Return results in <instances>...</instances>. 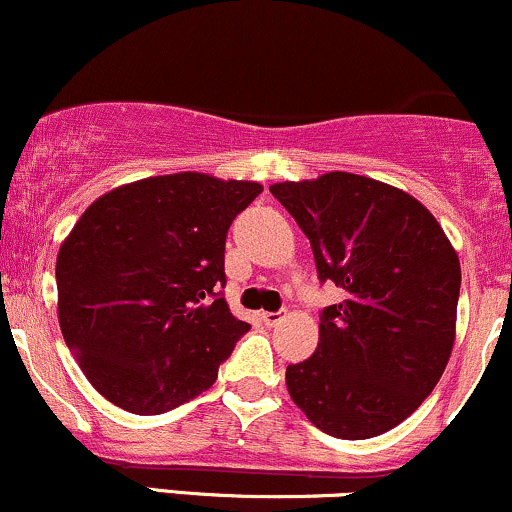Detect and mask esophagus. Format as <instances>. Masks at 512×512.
I'll list each match as a JSON object with an SVG mask.
<instances>
[{
    "label": "esophagus",
    "instance_id": "obj_1",
    "mask_svg": "<svg viewBox=\"0 0 512 512\" xmlns=\"http://www.w3.org/2000/svg\"><path fill=\"white\" fill-rule=\"evenodd\" d=\"M284 315H286V310H276V313H262V320H264V325H276V322H281L284 320Z\"/></svg>",
    "mask_w": 512,
    "mask_h": 512
}]
</instances>
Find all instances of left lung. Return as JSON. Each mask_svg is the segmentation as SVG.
Returning <instances> with one entry per match:
<instances>
[{
    "instance_id": "left-lung-1",
    "label": "left lung",
    "mask_w": 512,
    "mask_h": 512,
    "mask_svg": "<svg viewBox=\"0 0 512 512\" xmlns=\"http://www.w3.org/2000/svg\"><path fill=\"white\" fill-rule=\"evenodd\" d=\"M320 281L344 301L320 315L315 354L286 368L293 402L334 438L380 436L419 409L455 344L460 260L419 199L363 175L276 182Z\"/></svg>"
}]
</instances>
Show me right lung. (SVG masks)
I'll use <instances>...</instances> for the list:
<instances>
[{"instance_id":"1","label":"right lung","mask_w":512,"mask_h":512,"mask_svg":"<svg viewBox=\"0 0 512 512\" xmlns=\"http://www.w3.org/2000/svg\"><path fill=\"white\" fill-rule=\"evenodd\" d=\"M260 182L175 173L115 187L57 255L62 337L115 407L154 416L214 385L248 322L228 310V228Z\"/></svg>"}]
</instances>
